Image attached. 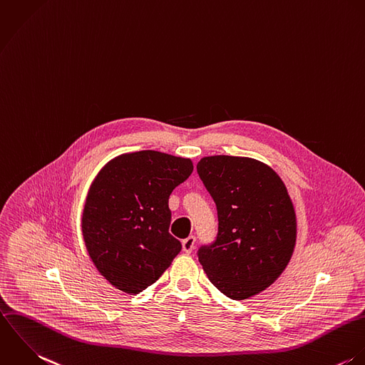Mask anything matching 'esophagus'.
<instances>
[{
	"label": "esophagus",
	"mask_w": 365,
	"mask_h": 365,
	"mask_svg": "<svg viewBox=\"0 0 365 365\" xmlns=\"http://www.w3.org/2000/svg\"><path fill=\"white\" fill-rule=\"evenodd\" d=\"M194 246H195V237H188L187 240L182 241V250L185 253H191Z\"/></svg>",
	"instance_id": "1"
}]
</instances>
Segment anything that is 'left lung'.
Masks as SVG:
<instances>
[{"instance_id":"1","label":"left lung","mask_w":365,"mask_h":365,"mask_svg":"<svg viewBox=\"0 0 365 365\" xmlns=\"http://www.w3.org/2000/svg\"><path fill=\"white\" fill-rule=\"evenodd\" d=\"M197 171L218 211V235L198 260L210 282L232 300L269 287L294 250L297 222L280 177L249 157L210 155Z\"/></svg>"}]
</instances>
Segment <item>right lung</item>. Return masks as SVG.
<instances>
[{"instance_id": "add662e5", "label": "right lung", "mask_w": 365, "mask_h": 365, "mask_svg": "<svg viewBox=\"0 0 365 365\" xmlns=\"http://www.w3.org/2000/svg\"><path fill=\"white\" fill-rule=\"evenodd\" d=\"M192 170L190 158L143 150L115 157L98 173L85 201L82 235L112 286L137 294L180 253L181 242L168 232V198Z\"/></svg>"}]
</instances>
